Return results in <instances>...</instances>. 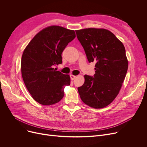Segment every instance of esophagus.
<instances>
[{
	"label": "esophagus",
	"instance_id": "1",
	"mask_svg": "<svg viewBox=\"0 0 147 147\" xmlns=\"http://www.w3.org/2000/svg\"><path fill=\"white\" fill-rule=\"evenodd\" d=\"M70 79L71 80H74L76 79V76L74 75H70Z\"/></svg>",
	"mask_w": 147,
	"mask_h": 147
}]
</instances>
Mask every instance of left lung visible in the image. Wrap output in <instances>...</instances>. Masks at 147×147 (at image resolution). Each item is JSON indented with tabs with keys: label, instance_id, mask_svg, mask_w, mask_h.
<instances>
[{
	"label": "left lung",
	"instance_id": "obj_1",
	"mask_svg": "<svg viewBox=\"0 0 147 147\" xmlns=\"http://www.w3.org/2000/svg\"><path fill=\"white\" fill-rule=\"evenodd\" d=\"M77 37L90 63L95 62L94 76L84 75V83L78 88L82 101L101 109L109 105L118 95L128 68L124 45L103 28L76 31Z\"/></svg>",
	"mask_w": 147,
	"mask_h": 147
}]
</instances>
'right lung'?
<instances>
[{"mask_svg": "<svg viewBox=\"0 0 147 147\" xmlns=\"http://www.w3.org/2000/svg\"><path fill=\"white\" fill-rule=\"evenodd\" d=\"M76 37L74 30L53 26L38 33L22 53L21 73L25 85L36 101L50 105L64 97L65 86L70 84L69 75L57 71L62 64V53Z\"/></svg>", "mask_w": 147, "mask_h": 147, "instance_id": "add662e5", "label": "right lung"}]
</instances>
